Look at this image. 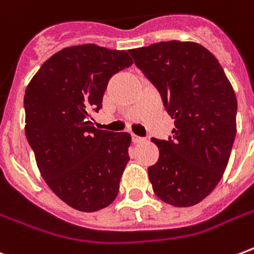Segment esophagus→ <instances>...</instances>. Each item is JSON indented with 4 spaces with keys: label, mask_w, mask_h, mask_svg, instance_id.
Masks as SVG:
<instances>
[{
    "label": "esophagus",
    "mask_w": 254,
    "mask_h": 254,
    "mask_svg": "<svg viewBox=\"0 0 254 254\" xmlns=\"http://www.w3.org/2000/svg\"><path fill=\"white\" fill-rule=\"evenodd\" d=\"M131 141L134 143H141L145 142V138L143 137H138V135H131Z\"/></svg>",
    "instance_id": "34e87169"
}]
</instances>
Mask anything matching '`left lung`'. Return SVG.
<instances>
[{
	"instance_id": "obj_1",
	"label": "left lung",
	"mask_w": 254,
	"mask_h": 254,
	"mask_svg": "<svg viewBox=\"0 0 254 254\" xmlns=\"http://www.w3.org/2000/svg\"><path fill=\"white\" fill-rule=\"evenodd\" d=\"M129 54L174 119L169 139L151 138L158 162L149 167L155 195L190 207L211 193L228 165L236 137L237 100L219 61L193 42H159Z\"/></svg>"
}]
</instances>
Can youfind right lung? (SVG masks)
Returning a JSON list of instances; mask_svg holds the SVG:
<instances>
[{
  "instance_id": "add662e5",
  "label": "right lung",
  "mask_w": 254,
  "mask_h": 254,
  "mask_svg": "<svg viewBox=\"0 0 254 254\" xmlns=\"http://www.w3.org/2000/svg\"><path fill=\"white\" fill-rule=\"evenodd\" d=\"M133 61L127 51L72 46L46 61L25 92L26 138L42 177L69 207L95 212L115 200L129 161L130 134L100 130L108 81Z\"/></svg>"
}]
</instances>
